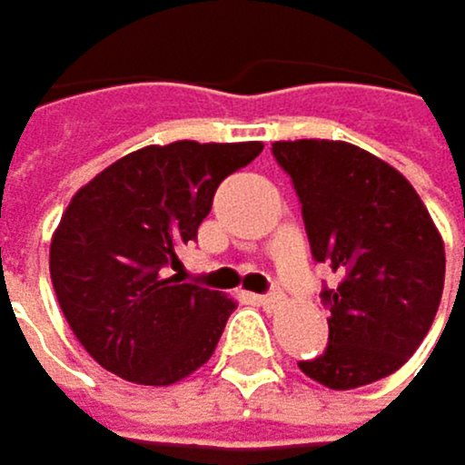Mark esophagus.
Segmentation results:
<instances>
[{"label":"esophagus","mask_w":465,"mask_h":465,"mask_svg":"<svg viewBox=\"0 0 465 465\" xmlns=\"http://www.w3.org/2000/svg\"><path fill=\"white\" fill-rule=\"evenodd\" d=\"M256 302H260L262 308L273 311V308H279V304H282V293H279V291H271V293H262V296H256Z\"/></svg>","instance_id":"esophagus-1"}]
</instances>
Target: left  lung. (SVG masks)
Returning a JSON list of instances; mask_svg holds the SVG:
<instances>
[{"label": "left lung", "mask_w": 465, "mask_h": 465, "mask_svg": "<svg viewBox=\"0 0 465 465\" xmlns=\"http://www.w3.org/2000/svg\"><path fill=\"white\" fill-rule=\"evenodd\" d=\"M271 152L302 203L313 260L339 273V288L322 285L327 350L299 370L330 390L372 384L430 333L443 240L410 180L375 154L341 141H279Z\"/></svg>", "instance_id": "8db88e82"}]
</instances>
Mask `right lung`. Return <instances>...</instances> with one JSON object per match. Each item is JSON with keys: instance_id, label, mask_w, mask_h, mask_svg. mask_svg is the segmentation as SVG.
I'll list each match as a JSON object with an SVG mask.
<instances>
[{"instance_id": "add662e5", "label": "right lung", "mask_w": 465, "mask_h": 465, "mask_svg": "<svg viewBox=\"0 0 465 465\" xmlns=\"http://www.w3.org/2000/svg\"><path fill=\"white\" fill-rule=\"evenodd\" d=\"M262 143L138 149L84 186L50 242V276L84 350L126 381L166 387L212 359L237 304L169 276L220 183Z\"/></svg>"}]
</instances>
